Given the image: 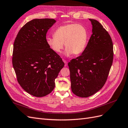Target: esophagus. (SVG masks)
I'll return each instance as SVG.
<instances>
[{
  "instance_id": "esophagus-1",
  "label": "esophagus",
  "mask_w": 128,
  "mask_h": 128,
  "mask_svg": "<svg viewBox=\"0 0 128 128\" xmlns=\"http://www.w3.org/2000/svg\"><path fill=\"white\" fill-rule=\"evenodd\" d=\"M63 62H64V63H65V66H66L67 65H68V63H67L66 60H63Z\"/></svg>"
}]
</instances>
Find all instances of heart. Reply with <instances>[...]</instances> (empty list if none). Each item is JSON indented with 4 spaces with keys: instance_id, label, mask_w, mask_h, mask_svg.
I'll use <instances>...</instances> for the list:
<instances>
[{
    "instance_id": "heart-1",
    "label": "heart",
    "mask_w": 128,
    "mask_h": 128,
    "mask_svg": "<svg viewBox=\"0 0 128 128\" xmlns=\"http://www.w3.org/2000/svg\"><path fill=\"white\" fill-rule=\"evenodd\" d=\"M53 37H47L46 42L56 53L61 52L65 43L64 54L67 57L73 54H79L84 50L87 41V32L83 26L77 24L62 25L54 31Z\"/></svg>"
}]
</instances>
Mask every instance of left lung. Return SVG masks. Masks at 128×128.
<instances>
[{
  "label": "left lung",
  "mask_w": 128,
  "mask_h": 128,
  "mask_svg": "<svg viewBox=\"0 0 128 128\" xmlns=\"http://www.w3.org/2000/svg\"><path fill=\"white\" fill-rule=\"evenodd\" d=\"M92 34L80 56L68 63L72 92L87 98L101 90L106 82L113 60L110 35L97 20L89 19Z\"/></svg>",
  "instance_id": "left-lung-1"
}]
</instances>
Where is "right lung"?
Returning <instances> with one entry per match:
<instances>
[{
    "mask_svg": "<svg viewBox=\"0 0 128 128\" xmlns=\"http://www.w3.org/2000/svg\"><path fill=\"white\" fill-rule=\"evenodd\" d=\"M56 21L35 19L21 28L13 45V66L26 92L42 97L52 92L64 62L46 42V34Z\"/></svg>",
    "mask_w": 128,
    "mask_h": 128,
    "instance_id": "obj_1",
    "label": "right lung"
}]
</instances>
